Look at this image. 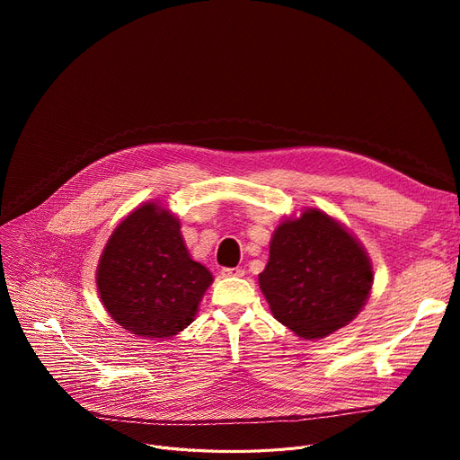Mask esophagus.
Listing matches in <instances>:
<instances>
[{"label": "esophagus", "instance_id": "34e87169", "mask_svg": "<svg viewBox=\"0 0 460 460\" xmlns=\"http://www.w3.org/2000/svg\"><path fill=\"white\" fill-rule=\"evenodd\" d=\"M220 274H222V278H243L244 276V269H240V267L227 269V267H224L220 270Z\"/></svg>", "mask_w": 460, "mask_h": 460}]
</instances>
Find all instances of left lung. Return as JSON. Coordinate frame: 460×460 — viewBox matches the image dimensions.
Wrapping results in <instances>:
<instances>
[{
  "label": "left lung",
  "mask_w": 460,
  "mask_h": 460,
  "mask_svg": "<svg viewBox=\"0 0 460 460\" xmlns=\"http://www.w3.org/2000/svg\"><path fill=\"white\" fill-rule=\"evenodd\" d=\"M259 285L283 326L304 340H321L364 307L373 270L356 238L311 208L278 227Z\"/></svg>",
  "instance_id": "1"
}]
</instances>
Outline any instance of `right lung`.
<instances>
[{"instance_id": "obj_1", "label": "right lung", "mask_w": 460, "mask_h": 460, "mask_svg": "<svg viewBox=\"0 0 460 460\" xmlns=\"http://www.w3.org/2000/svg\"><path fill=\"white\" fill-rule=\"evenodd\" d=\"M210 283V272L190 257L177 217L155 203L136 208L119 224L96 272L111 319L151 340L182 332Z\"/></svg>"}]
</instances>
